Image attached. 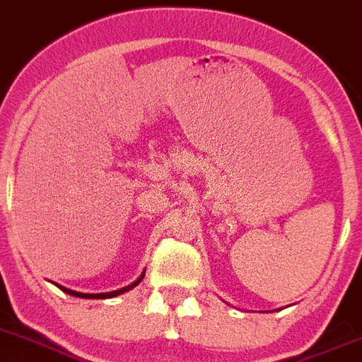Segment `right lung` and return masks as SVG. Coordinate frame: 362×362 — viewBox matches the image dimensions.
Returning <instances> with one entry per match:
<instances>
[{"label": "right lung", "mask_w": 362, "mask_h": 362, "mask_svg": "<svg viewBox=\"0 0 362 362\" xmlns=\"http://www.w3.org/2000/svg\"><path fill=\"white\" fill-rule=\"evenodd\" d=\"M143 278H145V271H143L141 276H139V278L136 279L134 283H131L129 286H124V288L115 290V291H108V293H81V291H74V290H71V288H65V286L57 285V283H55V285H57L58 288H60V290H64L65 293L74 295V297H79V298H112V297H117V295H120V293H124V291H127V290L134 288V286H138V285H139V281H141Z\"/></svg>", "instance_id": "obj_1"}]
</instances>
